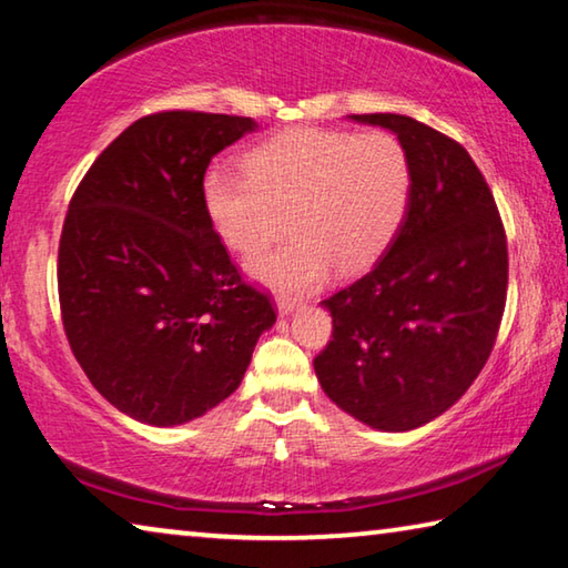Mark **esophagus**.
<instances>
[{"mask_svg": "<svg viewBox=\"0 0 568 568\" xmlns=\"http://www.w3.org/2000/svg\"><path fill=\"white\" fill-rule=\"evenodd\" d=\"M295 305H298V301L291 298V295H277V311H281L283 316H287V313H291Z\"/></svg>", "mask_w": 568, "mask_h": 568, "instance_id": "obj_1", "label": "esophagus"}]
</instances>
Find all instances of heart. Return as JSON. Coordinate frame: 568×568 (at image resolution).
Wrapping results in <instances>:
<instances>
[{"mask_svg": "<svg viewBox=\"0 0 568 568\" xmlns=\"http://www.w3.org/2000/svg\"><path fill=\"white\" fill-rule=\"evenodd\" d=\"M247 174L214 166L204 176L206 214L224 245L257 255L252 275L285 293H308L358 273L397 237L412 202V161L389 131L293 129L245 156Z\"/></svg>", "mask_w": 568, "mask_h": 568, "instance_id": "b5f03b06", "label": "heart"}]
</instances>
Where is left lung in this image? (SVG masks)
Segmentation results:
<instances>
[{
  "mask_svg": "<svg viewBox=\"0 0 568 568\" xmlns=\"http://www.w3.org/2000/svg\"><path fill=\"white\" fill-rule=\"evenodd\" d=\"M397 133L412 202L397 237L323 305L333 331L313 358L323 392L368 427L427 425L488 362L508 293V242L480 169L455 139L409 115L356 113Z\"/></svg>",
  "mask_w": 568,
  "mask_h": 568,
  "instance_id": "1",
  "label": "left lung"
}]
</instances>
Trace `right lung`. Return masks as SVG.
Segmentation results:
<instances>
[{
    "instance_id": "add662e5",
    "label": "right lung",
    "mask_w": 568,
    "mask_h": 568,
    "mask_svg": "<svg viewBox=\"0 0 568 568\" xmlns=\"http://www.w3.org/2000/svg\"><path fill=\"white\" fill-rule=\"evenodd\" d=\"M252 129L247 115H143L70 200L62 328L90 384L146 425H182L227 399L275 323L273 301L242 277L204 204L210 161Z\"/></svg>"
}]
</instances>
